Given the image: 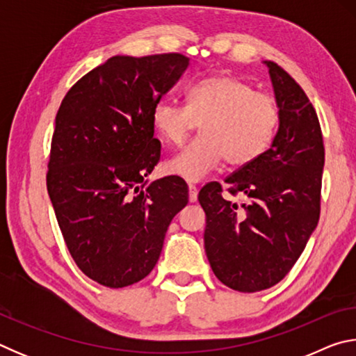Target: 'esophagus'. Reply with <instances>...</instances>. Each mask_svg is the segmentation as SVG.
I'll return each mask as SVG.
<instances>
[{
  "instance_id": "1",
  "label": "esophagus",
  "mask_w": 356,
  "mask_h": 356,
  "mask_svg": "<svg viewBox=\"0 0 356 356\" xmlns=\"http://www.w3.org/2000/svg\"><path fill=\"white\" fill-rule=\"evenodd\" d=\"M188 200L190 202H196L197 201V188L195 185H188Z\"/></svg>"
}]
</instances>
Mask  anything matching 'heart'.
Wrapping results in <instances>:
<instances>
[{"mask_svg":"<svg viewBox=\"0 0 356 356\" xmlns=\"http://www.w3.org/2000/svg\"><path fill=\"white\" fill-rule=\"evenodd\" d=\"M280 111L268 94L227 74L207 76L186 91V106L161 100L150 122L161 141L180 146L196 124L201 138L165 163V171L186 182H200L220 166H248L267 152L278 129Z\"/></svg>","mask_w":356,"mask_h":356,"instance_id":"obj_1","label":"heart"}]
</instances>
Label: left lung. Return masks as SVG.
Returning <instances> with one entry per match:
<instances>
[{
    "label": "left lung",
    "instance_id": "obj_1",
    "mask_svg": "<svg viewBox=\"0 0 356 356\" xmlns=\"http://www.w3.org/2000/svg\"><path fill=\"white\" fill-rule=\"evenodd\" d=\"M264 64L278 104V131L261 159L225 180L232 195L242 191L248 202L226 201L218 182L197 196L206 212L210 267L238 292L264 291L284 278L321 215L325 149L316 110L284 69L273 61Z\"/></svg>",
    "mask_w": 356,
    "mask_h": 356
}]
</instances>
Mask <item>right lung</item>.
Returning <instances> with one entry per match:
<instances>
[{
	"label": "right lung",
	"instance_id": "1",
	"mask_svg": "<svg viewBox=\"0 0 356 356\" xmlns=\"http://www.w3.org/2000/svg\"><path fill=\"white\" fill-rule=\"evenodd\" d=\"M188 65L179 53L113 56L78 80L58 110L48 196L78 268L102 286L146 278L188 204L177 176L146 180L160 160L152 106Z\"/></svg>",
	"mask_w": 356,
	"mask_h": 356
}]
</instances>
